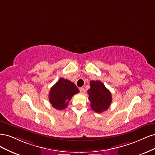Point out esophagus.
<instances>
[{
  "instance_id": "1",
  "label": "esophagus",
  "mask_w": 155,
  "mask_h": 155,
  "mask_svg": "<svg viewBox=\"0 0 155 155\" xmlns=\"http://www.w3.org/2000/svg\"><path fill=\"white\" fill-rule=\"evenodd\" d=\"M79 90H80V92L82 93H85V89L84 87H80Z\"/></svg>"
}]
</instances>
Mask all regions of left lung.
Instances as JSON below:
<instances>
[{
  "instance_id": "left-lung-1",
  "label": "left lung",
  "mask_w": 155,
  "mask_h": 155,
  "mask_svg": "<svg viewBox=\"0 0 155 155\" xmlns=\"http://www.w3.org/2000/svg\"><path fill=\"white\" fill-rule=\"evenodd\" d=\"M89 101L93 111L101 113L110 106L112 102L111 93L101 81L90 82V89L87 90Z\"/></svg>"
}]
</instances>
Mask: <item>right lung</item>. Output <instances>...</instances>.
<instances>
[{
	"label": "right lung",
	"instance_id": "1",
	"mask_svg": "<svg viewBox=\"0 0 155 155\" xmlns=\"http://www.w3.org/2000/svg\"><path fill=\"white\" fill-rule=\"evenodd\" d=\"M78 93L79 90L75 84L68 79L61 78L50 89L49 101L54 108L62 110L67 107L74 94Z\"/></svg>",
	"mask_w": 155,
	"mask_h": 155
}]
</instances>
